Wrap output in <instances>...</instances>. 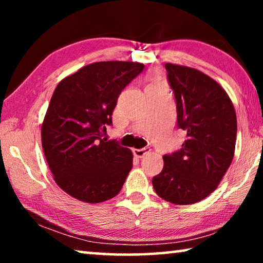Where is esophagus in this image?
<instances>
[{
	"label": "esophagus",
	"instance_id": "1",
	"mask_svg": "<svg viewBox=\"0 0 263 263\" xmlns=\"http://www.w3.org/2000/svg\"><path fill=\"white\" fill-rule=\"evenodd\" d=\"M148 152H149V148H147V147L141 148V149H133V153H135L137 158H144Z\"/></svg>",
	"mask_w": 263,
	"mask_h": 263
}]
</instances>
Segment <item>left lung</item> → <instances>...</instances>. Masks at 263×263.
Listing matches in <instances>:
<instances>
[{
    "mask_svg": "<svg viewBox=\"0 0 263 263\" xmlns=\"http://www.w3.org/2000/svg\"><path fill=\"white\" fill-rule=\"evenodd\" d=\"M164 67L186 140L180 151L163 155V168L152 183L164 201L188 205L213 193L231 166L237 115L228 92L209 75L169 62Z\"/></svg>",
    "mask_w": 263,
    "mask_h": 263,
    "instance_id": "obj_1",
    "label": "left lung"
}]
</instances>
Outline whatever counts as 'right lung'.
I'll list each match as a JSON object with an SVG mask.
<instances>
[{"mask_svg":"<svg viewBox=\"0 0 263 263\" xmlns=\"http://www.w3.org/2000/svg\"><path fill=\"white\" fill-rule=\"evenodd\" d=\"M144 65L100 61L58 83L42 124V146L55 183L72 197L102 203L121 191L132 169L133 154L102 132L122 90Z\"/></svg>","mask_w":263,"mask_h":263,"instance_id":"right-lung-1","label":"right lung"}]
</instances>
